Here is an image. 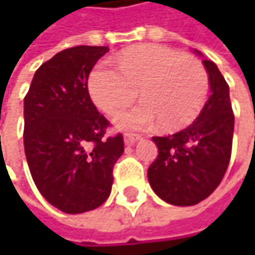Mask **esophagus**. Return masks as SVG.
I'll return each mask as SVG.
<instances>
[{
  "mask_svg": "<svg viewBox=\"0 0 255 255\" xmlns=\"http://www.w3.org/2000/svg\"><path fill=\"white\" fill-rule=\"evenodd\" d=\"M138 140H140V135H134V134H127V135L124 137L126 146H132V144H135Z\"/></svg>",
  "mask_w": 255,
  "mask_h": 255,
  "instance_id": "esophagus-1",
  "label": "esophagus"
}]
</instances>
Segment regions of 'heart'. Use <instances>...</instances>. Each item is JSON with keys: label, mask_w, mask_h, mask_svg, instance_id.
Masks as SVG:
<instances>
[{"label": "heart", "mask_w": 255, "mask_h": 255, "mask_svg": "<svg viewBox=\"0 0 255 255\" xmlns=\"http://www.w3.org/2000/svg\"><path fill=\"white\" fill-rule=\"evenodd\" d=\"M118 68L93 69L88 91L97 108L114 114L129 105L140 90L143 103L114 117L120 129H146L158 121L161 129L176 131L192 124L207 102L210 78L204 65L168 47L128 48L118 57Z\"/></svg>", "instance_id": "heart-1"}]
</instances>
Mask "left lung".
<instances>
[{
    "label": "left lung",
    "instance_id": "8db88e82",
    "mask_svg": "<svg viewBox=\"0 0 255 255\" xmlns=\"http://www.w3.org/2000/svg\"><path fill=\"white\" fill-rule=\"evenodd\" d=\"M198 56L202 53L196 51ZM210 78V97L187 128L167 137H152L158 158L147 178L152 190L177 207L196 205L220 184L230 161L235 118L229 85L211 60H202Z\"/></svg>",
    "mask_w": 255,
    "mask_h": 255
}]
</instances>
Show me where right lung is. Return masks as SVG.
<instances>
[{
    "mask_svg": "<svg viewBox=\"0 0 255 255\" xmlns=\"http://www.w3.org/2000/svg\"><path fill=\"white\" fill-rule=\"evenodd\" d=\"M109 47L78 45L42 63L23 103L25 155L41 195L57 210L81 214L111 195L112 170L124 153L118 134L90 99L87 81Z\"/></svg>",
    "mask_w": 255,
    "mask_h": 255,
    "instance_id": "1",
    "label": "right lung"
}]
</instances>
